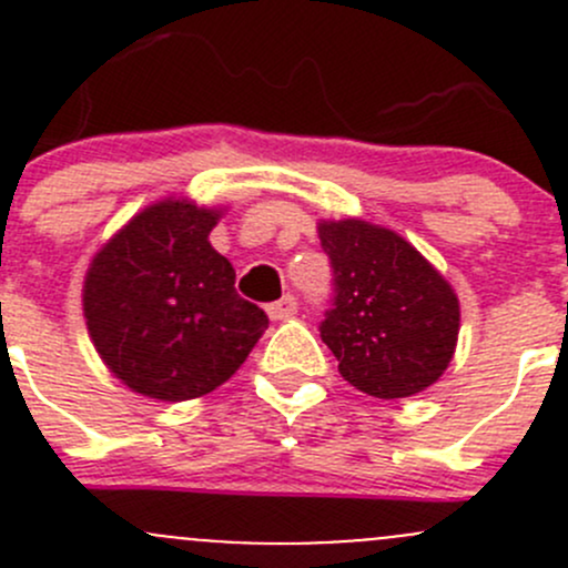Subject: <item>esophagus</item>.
I'll list each match as a JSON object with an SVG mask.
<instances>
[{
	"label": "esophagus",
	"instance_id": "esophagus-1",
	"mask_svg": "<svg viewBox=\"0 0 568 568\" xmlns=\"http://www.w3.org/2000/svg\"><path fill=\"white\" fill-rule=\"evenodd\" d=\"M266 311H268V318H272V321H288V318L296 316V300H294V296H283L280 302L268 305Z\"/></svg>",
	"mask_w": 568,
	"mask_h": 568
}]
</instances>
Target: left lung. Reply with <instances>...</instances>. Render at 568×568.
Segmentation results:
<instances>
[{"label":"left lung","mask_w":568,"mask_h":568,"mask_svg":"<svg viewBox=\"0 0 568 568\" xmlns=\"http://www.w3.org/2000/svg\"><path fill=\"white\" fill-rule=\"evenodd\" d=\"M335 272L321 341L348 385L374 398H409L448 371L462 307L454 285L390 227L318 220Z\"/></svg>","instance_id":"8db88e82"}]
</instances>
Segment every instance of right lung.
<instances>
[{"instance_id": "obj_1", "label": "right lung", "mask_w": 568, "mask_h": 568, "mask_svg": "<svg viewBox=\"0 0 568 568\" xmlns=\"http://www.w3.org/2000/svg\"><path fill=\"white\" fill-rule=\"evenodd\" d=\"M222 214L186 197L156 200L90 261L82 285L90 341L129 390L170 404L209 395L268 326L233 288L231 261L211 247Z\"/></svg>"}]
</instances>
